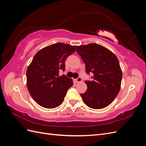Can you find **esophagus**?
Here are the masks:
<instances>
[{"label":"esophagus","instance_id":"1","mask_svg":"<svg viewBox=\"0 0 146 146\" xmlns=\"http://www.w3.org/2000/svg\"><path fill=\"white\" fill-rule=\"evenodd\" d=\"M82 80V79L81 77H78V78H77L76 80H75V82H76V83H79V82H81Z\"/></svg>","mask_w":146,"mask_h":146}]
</instances>
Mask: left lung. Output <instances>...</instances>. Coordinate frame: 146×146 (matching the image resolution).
I'll use <instances>...</instances> for the list:
<instances>
[{
  "label": "left lung",
  "instance_id": "left-lung-1",
  "mask_svg": "<svg viewBox=\"0 0 146 146\" xmlns=\"http://www.w3.org/2000/svg\"><path fill=\"white\" fill-rule=\"evenodd\" d=\"M77 52L85 64L86 73L94 74L93 80L85 82L86 92L80 94L84 103L92 109L107 107L121 89L122 72L117 56L96 43L77 46Z\"/></svg>",
  "mask_w": 146,
  "mask_h": 146
}]
</instances>
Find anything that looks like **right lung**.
I'll return each mask as SVG.
<instances>
[{"instance_id":"obj_1","label":"right lung","mask_w":146,"mask_h":146,"mask_svg":"<svg viewBox=\"0 0 146 146\" xmlns=\"http://www.w3.org/2000/svg\"><path fill=\"white\" fill-rule=\"evenodd\" d=\"M76 46L58 42L39 50L26 72L27 86L36 102L46 108H54L63 102L66 92L73 85L71 78L59 76L65 69V60L76 51Z\"/></svg>"}]
</instances>
